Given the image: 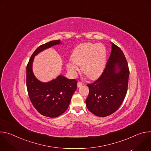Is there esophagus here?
Returning a JSON list of instances; mask_svg holds the SVG:
<instances>
[{"instance_id":"obj_1","label":"esophagus","mask_w":151,"mask_h":151,"mask_svg":"<svg viewBox=\"0 0 151 151\" xmlns=\"http://www.w3.org/2000/svg\"><path fill=\"white\" fill-rule=\"evenodd\" d=\"M82 85H83V83H82L81 82H78V83H77V86H78V88H79V87H81Z\"/></svg>"}]
</instances>
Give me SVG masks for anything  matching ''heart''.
<instances>
[{"mask_svg": "<svg viewBox=\"0 0 151 151\" xmlns=\"http://www.w3.org/2000/svg\"><path fill=\"white\" fill-rule=\"evenodd\" d=\"M107 51L101 44L84 43L78 45L73 50L72 59L68 64L69 72L76 75L79 70L77 65H82L83 73L90 79H95L103 73L106 64Z\"/></svg>", "mask_w": 151, "mask_h": 151, "instance_id": "b5f03b06", "label": "heart"}]
</instances>
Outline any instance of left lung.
Listing matches in <instances>:
<instances>
[{"mask_svg": "<svg viewBox=\"0 0 151 151\" xmlns=\"http://www.w3.org/2000/svg\"><path fill=\"white\" fill-rule=\"evenodd\" d=\"M112 44V51L101 76L87 84L89 94L85 100L88 111L105 117L116 112L126 96L130 71L125 57L117 45Z\"/></svg>", "mask_w": 151, "mask_h": 151, "instance_id": "1", "label": "left lung"}]
</instances>
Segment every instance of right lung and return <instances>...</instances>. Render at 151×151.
Segmentation results:
<instances>
[{
    "label": "right lung",
    "instance_id": "add662e5",
    "mask_svg": "<svg viewBox=\"0 0 151 151\" xmlns=\"http://www.w3.org/2000/svg\"><path fill=\"white\" fill-rule=\"evenodd\" d=\"M60 44V40H56L39 46L32 55L26 69V85L30 100L39 114L50 118L57 117L67 110L78 82L59 75L50 82H42L35 76L32 64L35 56L40 52Z\"/></svg>",
    "mask_w": 151,
    "mask_h": 151
}]
</instances>
